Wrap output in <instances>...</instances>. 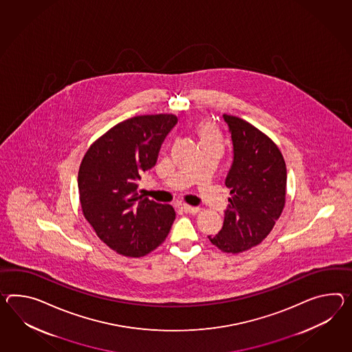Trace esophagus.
<instances>
[{"mask_svg": "<svg viewBox=\"0 0 352 352\" xmlns=\"http://www.w3.org/2000/svg\"><path fill=\"white\" fill-rule=\"evenodd\" d=\"M184 212H187V214H197L201 211V208L197 206H188V205H183V206L180 207Z\"/></svg>", "mask_w": 352, "mask_h": 352, "instance_id": "1", "label": "esophagus"}]
</instances>
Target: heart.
<instances>
[{"label": "heart", "mask_w": 352, "mask_h": 352, "mask_svg": "<svg viewBox=\"0 0 352 352\" xmlns=\"http://www.w3.org/2000/svg\"><path fill=\"white\" fill-rule=\"evenodd\" d=\"M196 133H197L199 144L205 142H220L221 135L220 131L214 126V123L208 120H202L196 126Z\"/></svg>", "instance_id": "obj_1"}]
</instances>
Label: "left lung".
<instances>
[{
    "label": "left lung",
    "mask_w": 352,
    "mask_h": 352,
    "mask_svg": "<svg viewBox=\"0 0 352 352\" xmlns=\"http://www.w3.org/2000/svg\"><path fill=\"white\" fill-rule=\"evenodd\" d=\"M232 133V164L225 179L230 188L223 229L208 235L225 253L258 245L274 229L286 198V165L274 141L247 120L223 114Z\"/></svg>",
    "instance_id": "left-lung-1"
}]
</instances>
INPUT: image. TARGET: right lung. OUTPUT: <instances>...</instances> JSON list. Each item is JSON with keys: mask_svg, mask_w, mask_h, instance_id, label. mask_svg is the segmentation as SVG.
<instances>
[{"mask_svg": "<svg viewBox=\"0 0 352 352\" xmlns=\"http://www.w3.org/2000/svg\"><path fill=\"white\" fill-rule=\"evenodd\" d=\"M177 122L173 114L123 120L96 140L81 162L78 186L84 216L100 240L122 256L142 257L170 232L174 208L140 196L138 187Z\"/></svg>", "mask_w": 352, "mask_h": 352, "instance_id": "right-lung-1", "label": "right lung"}]
</instances>
